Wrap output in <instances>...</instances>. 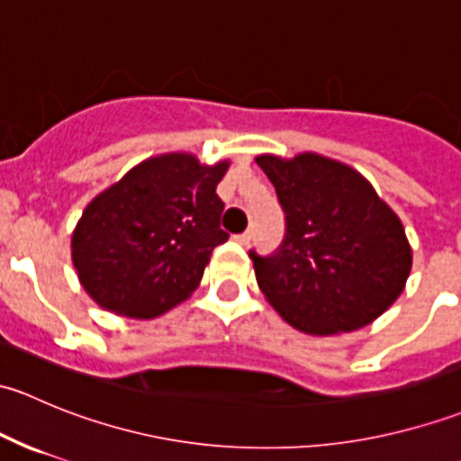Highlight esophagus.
Masks as SVG:
<instances>
[{
	"label": "esophagus",
	"instance_id": "esophagus-1",
	"mask_svg": "<svg viewBox=\"0 0 461 461\" xmlns=\"http://www.w3.org/2000/svg\"><path fill=\"white\" fill-rule=\"evenodd\" d=\"M234 240H236V243H240V245H249V240H252V231H243V234H236Z\"/></svg>",
	"mask_w": 461,
	"mask_h": 461
}]
</instances>
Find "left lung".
I'll return each instance as SVG.
<instances>
[{
  "mask_svg": "<svg viewBox=\"0 0 461 461\" xmlns=\"http://www.w3.org/2000/svg\"><path fill=\"white\" fill-rule=\"evenodd\" d=\"M285 213V239L269 257L252 249L265 299L308 334L373 323L403 292L412 249L397 213L373 185L319 153L258 156Z\"/></svg>",
  "mask_w": 461,
  "mask_h": 461,
  "instance_id": "1",
  "label": "left lung"
}]
</instances>
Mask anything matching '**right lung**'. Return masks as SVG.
Returning a JSON list of instances; mask_svg holds the SVG:
<instances>
[{
  "instance_id": "add662e5",
  "label": "right lung",
  "mask_w": 461,
  "mask_h": 461,
  "mask_svg": "<svg viewBox=\"0 0 461 461\" xmlns=\"http://www.w3.org/2000/svg\"><path fill=\"white\" fill-rule=\"evenodd\" d=\"M227 167V160L207 167L192 153H165L93 198L71 239L86 294L133 319H153L187 299L213 248L230 239L216 194Z\"/></svg>"
}]
</instances>
